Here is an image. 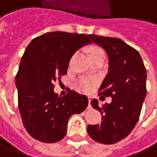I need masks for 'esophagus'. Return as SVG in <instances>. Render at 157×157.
I'll list each match as a JSON object with an SVG mask.
<instances>
[{"label": "esophagus", "instance_id": "34e87169", "mask_svg": "<svg viewBox=\"0 0 157 157\" xmlns=\"http://www.w3.org/2000/svg\"><path fill=\"white\" fill-rule=\"evenodd\" d=\"M93 100V97H90V96H89V97H88V103H89V106L91 105V100Z\"/></svg>", "mask_w": 157, "mask_h": 157}]
</instances>
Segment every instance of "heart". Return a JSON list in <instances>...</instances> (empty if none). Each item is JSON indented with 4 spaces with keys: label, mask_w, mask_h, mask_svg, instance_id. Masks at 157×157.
Instances as JSON below:
<instances>
[{
    "label": "heart",
    "mask_w": 157,
    "mask_h": 157,
    "mask_svg": "<svg viewBox=\"0 0 157 157\" xmlns=\"http://www.w3.org/2000/svg\"><path fill=\"white\" fill-rule=\"evenodd\" d=\"M96 54H104V52L101 49H94L91 55H96ZM96 86V81L92 78H84L80 79L78 83V88L83 91V92H90Z\"/></svg>",
    "instance_id": "heart-1"
}]
</instances>
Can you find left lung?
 <instances>
[{
  "mask_svg": "<svg viewBox=\"0 0 157 157\" xmlns=\"http://www.w3.org/2000/svg\"><path fill=\"white\" fill-rule=\"evenodd\" d=\"M104 48L109 57V70L100 87V94L111 97L110 104L92 100L91 105L102 114L100 124L88 125L89 136L103 144H113L129 135L137 123L147 88V71L139 52L122 40L90 35Z\"/></svg>",
  "mask_w": 157,
  "mask_h": 157,
  "instance_id": "8db88e82",
  "label": "left lung"
}]
</instances>
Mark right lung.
Listing matches in <instances>:
<instances>
[{"instance_id":"obj_1","label":"right lung","mask_w":157,"mask_h":157,"mask_svg":"<svg viewBox=\"0 0 157 157\" xmlns=\"http://www.w3.org/2000/svg\"><path fill=\"white\" fill-rule=\"evenodd\" d=\"M90 35L49 32L27 46L15 76L18 107L27 132L46 143L59 142L66 135L67 122L80 113L88 99L70 89L63 97L54 93V82L67 73L71 57L80 47L93 43Z\"/></svg>"}]
</instances>
